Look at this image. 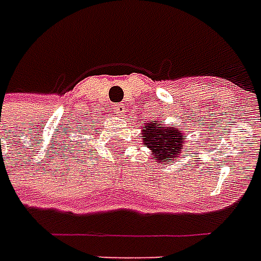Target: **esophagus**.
<instances>
[{"instance_id":"esophagus-1","label":"esophagus","mask_w":261,"mask_h":261,"mask_svg":"<svg viewBox=\"0 0 261 261\" xmlns=\"http://www.w3.org/2000/svg\"><path fill=\"white\" fill-rule=\"evenodd\" d=\"M112 111H114L115 114H118V115H122V114H125V112H126V110H125V105L123 104L112 105Z\"/></svg>"}]
</instances>
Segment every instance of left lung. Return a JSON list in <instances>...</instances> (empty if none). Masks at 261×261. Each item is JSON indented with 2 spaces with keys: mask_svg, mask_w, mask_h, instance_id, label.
Wrapping results in <instances>:
<instances>
[{
  "mask_svg": "<svg viewBox=\"0 0 261 261\" xmlns=\"http://www.w3.org/2000/svg\"><path fill=\"white\" fill-rule=\"evenodd\" d=\"M156 122L154 123H149L147 126L143 129V142L146 146L153 151L156 162H163L164 164L171 163L174 159L180 156L184 147H186V142H184V136H182V127L177 126V125H169L166 126L162 122ZM161 126L159 127L158 125Z\"/></svg>",
  "mask_w": 261,
  "mask_h": 261,
  "instance_id": "left-lung-1",
  "label": "left lung"
}]
</instances>
